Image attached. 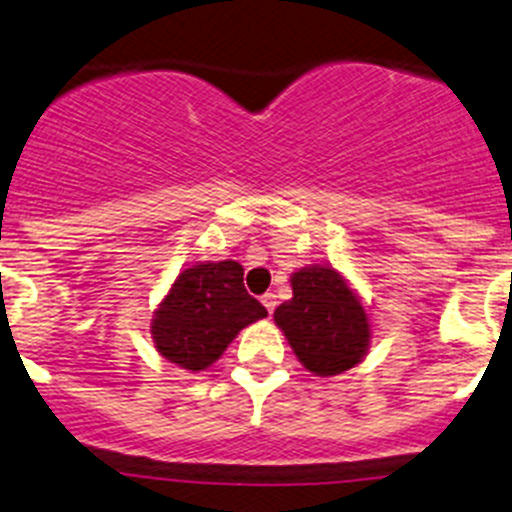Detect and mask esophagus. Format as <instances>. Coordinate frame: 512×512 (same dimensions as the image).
Wrapping results in <instances>:
<instances>
[{"instance_id":"obj_1","label":"esophagus","mask_w":512,"mask_h":512,"mask_svg":"<svg viewBox=\"0 0 512 512\" xmlns=\"http://www.w3.org/2000/svg\"><path fill=\"white\" fill-rule=\"evenodd\" d=\"M262 304H265V309L267 312H275V307H277V294L275 292H267V294H262Z\"/></svg>"}]
</instances>
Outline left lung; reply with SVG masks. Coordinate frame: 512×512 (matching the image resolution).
Listing matches in <instances>:
<instances>
[{"instance_id":"obj_1","label":"left lung","mask_w":512,"mask_h":512,"mask_svg":"<svg viewBox=\"0 0 512 512\" xmlns=\"http://www.w3.org/2000/svg\"><path fill=\"white\" fill-rule=\"evenodd\" d=\"M294 297L275 309L297 359L317 376H334L359 364L369 347V319L337 270L304 267L292 275Z\"/></svg>"}]
</instances>
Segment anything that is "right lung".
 <instances>
[{
  "label": "right lung",
  "instance_id": "obj_1",
  "mask_svg": "<svg viewBox=\"0 0 512 512\" xmlns=\"http://www.w3.org/2000/svg\"><path fill=\"white\" fill-rule=\"evenodd\" d=\"M267 317L247 294L237 262H208L180 272L153 319L158 352L183 369H208L242 327Z\"/></svg>",
  "mask_w": 512,
  "mask_h": 512
}]
</instances>
